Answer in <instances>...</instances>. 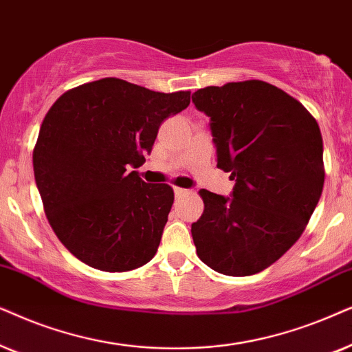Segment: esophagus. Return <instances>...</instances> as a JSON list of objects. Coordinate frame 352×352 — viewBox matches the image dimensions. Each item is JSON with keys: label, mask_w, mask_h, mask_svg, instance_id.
Returning a JSON list of instances; mask_svg holds the SVG:
<instances>
[{"label": "esophagus", "mask_w": 352, "mask_h": 352, "mask_svg": "<svg viewBox=\"0 0 352 352\" xmlns=\"http://www.w3.org/2000/svg\"><path fill=\"white\" fill-rule=\"evenodd\" d=\"M173 193H175L177 198H180V196H184V195L188 193V190H185V188H179V186H175V188H173Z\"/></svg>", "instance_id": "esophagus-1"}]
</instances>
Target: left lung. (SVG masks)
<instances>
[{"label": "left lung", "mask_w": 352, "mask_h": 352, "mask_svg": "<svg viewBox=\"0 0 352 352\" xmlns=\"http://www.w3.org/2000/svg\"><path fill=\"white\" fill-rule=\"evenodd\" d=\"M193 102L210 117L217 167L235 180L228 198L199 191L196 252L219 274H257L299 240L320 199V129L301 102L262 80L201 88Z\"/></svg>", "instance_id": "left-lung-1"}]
</instances>
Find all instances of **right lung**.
<instances>
[{
  "label": "right lung",
  "mask_w": 352,
  "mask_h": 352,
  "mask_svg": "<svg viewBox=\"0 0 352 352\" xmlns=\"http://www.w3.org/2000/svg\"><path fill=\"white\" fill-rule=\"evenodd\" d=\"M190 91L159 93L120 78L65 91L40 127L34 173L59 241L93 269L127 272L156 254L173 204L167 184H146L137 168L167 117Z\"/></svg>",
  "instance_id": "add662e5"
}]
</instances>
